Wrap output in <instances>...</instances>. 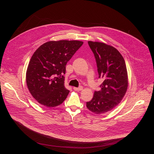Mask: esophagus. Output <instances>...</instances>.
I'll return each mask as SVG.
<instances>
[{
	"label": "esophagus",
	"mask_w": 154,
	"mask_h": 154,
	"mask_svg": "<svg viewBox=\"0 0 154 154\" xmlns=\"http://www.w3.org/2000/svg\"><path fill=\"white\" fill-rule=\"evenodd\" d=\"M73 89H74V91H81V90H83V86H79V88L74 87V88H73Z\"/></svg>",
	"instance_id": "1"
}]
</instances>
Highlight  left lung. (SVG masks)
Listing matches in <instances>:
<instances>
[{
	"label": "left lung",
	"instance_id": "obj_1",
	"mask_svg": "<svg viewBox=\"0 0 154 154\" xmlns=\"http://www.w3.org/2000/svg\"><path fill=\"white\" fill-rule=\"evenodd\" d=\"M94 54L99 78L103 81L101 90L95 91L86 107L95 114L111 111L124 97L128 87V77L125 60L113 46L99 42L88 41Z\"/></svg>",
	"mask_w": 154,
	"mask_h": 154
}]
</instances>
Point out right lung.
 Here are the masks:
<instances>
[{"mask_svg": "<svg viewBox=\"0 0 154 154\" xmlns=\"http://www.w3.org/2000/svg\"><path fill=\"white\" fill-rule=\"evenodd\" d=\"M83 44L76 40L49 41L34 52L26 82L30 93L40 104L54 107L66 99L69 91L64 85L66 65Z\"/></svg>", "mask_w": 154, "mask_h": 154, "instance_id": "obj_1", "label": "right lung"}]
</instances>
